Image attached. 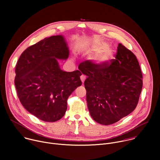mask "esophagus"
Instances as JSON below:
<instances>
[{
    "label": "esophagus",
    "mask_w": 160,
    "mask_h": 160,
    "mask_svg": "<svg viewBox=\"0 0 160 160\" xmlns=\"http://www.w3.org/2000/svg\"><path fill=\"white\" fill-rule=\"evenodd\" d=\"M80 79H81L82 83H83V82H85V79H86V76L84 75H82L80 76Z\"/></svg>",
    "instance_id": "34e87169"
}]
</instances>
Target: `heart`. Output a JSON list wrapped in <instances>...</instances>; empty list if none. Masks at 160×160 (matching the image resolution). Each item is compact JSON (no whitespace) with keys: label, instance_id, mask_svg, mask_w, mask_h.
Here are the masks:
<instances>
[{"label":"heart","instance_id":"b5f03b06","mask_svg":"<svg viewBox=\"0 0 160 160\" xmlns=\"http://www.w3.org/2000/svg\"><path fill=\"white\" fill-rule=\"evenodd\" d=\"M89 51L95 52L90 57V61L97 66H102L110 62L115 57V51L108 45L106 42L95 40L90 45Z\"/></svg>","mask_w":160,"mask_h":160}]
</instances>
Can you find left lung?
Listing matches in <instances>:
<instances>
[{"mask_svg":"<svg viewBox=\"0 0 160 160\" xmlns=\"http://www.w3.org/2000/svg\"><path fill=\"white\" fill-rule=\"evenodd\" d=\"M80 65L87 77L86 99L94 121L111 125L135 109L142 88V74L136 56L124 45L118 44L115 59L109 65L97 66L88 61Z\"/></svg>","mask_w":160,"mask_h":160,"instance_id":"8db88e82","label":"left lung"}]
</instances>
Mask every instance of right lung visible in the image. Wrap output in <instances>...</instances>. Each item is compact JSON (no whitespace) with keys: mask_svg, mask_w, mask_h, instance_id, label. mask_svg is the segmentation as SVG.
I'll use <instances>...</instances> for the list:
<instances>
[{"mask_svg":"<svg viewBox=\"0 0 160 160\" xmlns=\"http://www.w3.org/2000/svg\"><path fill=\"white\" fill-rule=\"evenodd\" d=\"M70 51L64 36L45 38L28 48L16 66L14 83L19 101L38 119L60 120L67 109V99L82 85V73L61 70L58 59L66 60Z\"/></svg>","mask_w":160,"mask_h":160,"instance_id":"right-lung-1","label":"right lung"}]
</instances>
